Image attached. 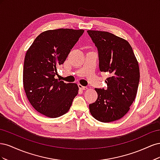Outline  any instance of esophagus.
I'll list each match as a JSON object with an SVG mask.
<instances>
[{
    "mask_svg": "<svg viewBox=\"0 0 160 160\" xmlns=\"http://www.w3.org/2000/svg\"><path fill=\"white\" fill-rule=\"evenodd\" d=\"M78 87H79V88L80 89H82V90H86V89H88V87L83 86V85H80V84L78 85Z\"/></svg>",
    "mask_w": 160,
    "mask_h": 160,
    "instance_id": "obj_1",
    "label": "esophagus"
}]
</instances>
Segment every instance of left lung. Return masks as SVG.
I'll return each instance as SVG.
<instances>
[{"instance_id": "1", "label": "left lung", "mask_w": 160, "mask_h": 160, "mask_svg": "<svg viewBox=\"0 0 160 160\" xmlns=\"http://www.w3.org/2000/svg\"><path fill=\"white\" fill-rule=\"evenodd\" d=\"M98 48L101 71L108 72V89L95 88L98 99L89 104L92 116L101 122H114L123 118L136 97L139 68L129 43L112 33L88 31Z\"/></svg>"}]
</instances>
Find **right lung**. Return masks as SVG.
I'll return each instance as SVG.
<instances>
[{
    "instance_id": "1",
    "label": "right lung",
    "mask_w": 160,
    "mask_h": 160,
    "mask_svg": "<svg viewBox=\"0 0 160 160\" xmlns=\"http://www.w3.org/2000/svg\"><path fill=\"white\" fill-rule=\"evenodd\" d=\"M84 30L59 28L41 33L27 51L23 85L30 103L51 118L65 114L78 94L76 83L55 79L57 67L63 64Z\"/></svg>"
}]
</instances>
